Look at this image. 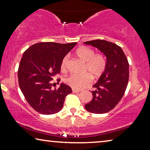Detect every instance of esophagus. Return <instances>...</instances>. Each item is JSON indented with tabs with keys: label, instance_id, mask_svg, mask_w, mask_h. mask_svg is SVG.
Instances as JSON below:
<instances>
[{
	"label": "esophagus",
	"instance_id": "esophagus-1",
	"mask_svg": "<svg viewBox=\"0 0 150 150\" xmlns=\"http://www.w3.org/2000/svg\"><path fill=\"white\" fill-rule=\"evenodd\" d=\"M80 91H80V90L72 89V92H73V93H79Z\"/></svg>",
	"mask_w": 150,
	"mask_h": 150
}]
</instances>
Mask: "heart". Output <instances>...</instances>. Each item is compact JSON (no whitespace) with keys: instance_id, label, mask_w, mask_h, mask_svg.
<instances>
[{"instance_id":"obj_1","label":"heart","mask_w":150,"mask_h":150,"mask_svg":"<svg viewBox=\"0 0 150 150\" xmlns=\"http://www.w3.org/2000/svg\"><path fill=\"white\" fill-rule=\"evenodd\" d=\"M76 57L80 60L85 63V71L87 72L83 75L71 74L65 79V83L73 89H83L91 83L92 78H98L105 70L106 61L102 54H95L93 49L88 46H81L76 50ZM68 57H63L61 63V71L65 72Z\"/></svg>"}]
</instances>
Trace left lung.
<instances>
[{"label":"left lung","mask_w":150,"mask_h":150,"mask_svg":"<svg viewBox=\"0 0 150 150\" xmlns=\"http://www.w3.org/2000/svg\"><path fill=\"white\" fill-rule=\"evenodd\" d=\"M96 47L106 57L105 70L93 87L92 100L85 109L96 114L106 113L115 107L126 91L129 79V64L124 51L113 43L96 40L84 42Z\"/></svg>","instance_id":"obj_1"}]
</instances>
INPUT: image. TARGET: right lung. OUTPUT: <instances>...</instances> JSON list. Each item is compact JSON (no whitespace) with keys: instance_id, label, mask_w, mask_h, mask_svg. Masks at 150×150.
Returning a JSON list of instances; mask_svg holds the SVG:
<instances>
[{"instance_id":"right-lung-1","label":"right lung","mask_w":150,"mask_h":150,"mask_svg":"<svg viewBox=\"0 0 150 150\" xmlns=\"http://www.w3.org/2000/svg\"><path fill=\"white\" fill-rule=\"evenodd\" d=\"M76 44L41 42L24 52L18 71L19 86L26 101L37 112L57 113L62 109L65 97L72 92L63 83L52 90L51 81L60 73L63 57Z\"/></svg>"}]
</instances>
